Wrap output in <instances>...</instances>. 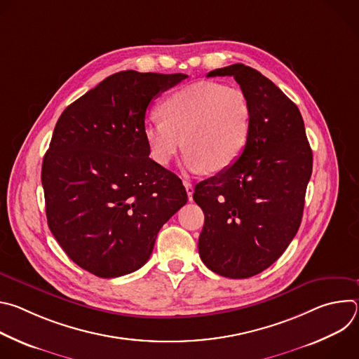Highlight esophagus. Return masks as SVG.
Listing matches in <instances>:
<instances>
[{"instance_id":"esophagus-1","label":"esophagus","mask_w":359,"mask_h":359,"mask_svg":"<svg viewBox=\"0 0 359 359\" xmlns=\"http://www.w3.org/2000/svg\"><path fill=\"white\" fill-rule=\"evenodd\" d=\"M183 184H184V187H186V193H187L189 200H191V198H193V191H194L193 184H191L190 182H183Z\"/></svg>"}]
</instances>
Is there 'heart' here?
I'll return each mask as SVG.
<instances>
[{
	"mask_svg": "<svg viewBox=\"0 0 359 359\" xmlns=\"http://www.w3.org/2000/svg\"><path fill=\"white\" fill-rule=\"evenodd\" d=\"M159 116L143 126L153 161L166 166L183 146V163L190 172L208 169L217 173L243 155L252 108L243 89L198 81L168 95L159 105Z\"/></svg>",
	"mask_w": 359,
	"mask_h": 359,
	"instance_id": "obj_1",
	"label": "heart"
}]
</instances>
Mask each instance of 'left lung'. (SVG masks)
Masks as SVG:
<instances>
[{"mask_svg": "<svg viewBox=\"0 0 359 359\" xmlns=\"http://www.w3.org/2000/svg\"><path fill=\"white\" fill-rule=\"evenodd\" d=\"M208 76H234L252 121L240 159L194 187L204 213L198 254L219 276L248 278L277 262L297 234L313 150L297 105L259 71L234 64Z\"/></svg>", "mask_w": 359, "mask_h": 359, "instance_id": "1", "label": "left lung"}]
</instances>
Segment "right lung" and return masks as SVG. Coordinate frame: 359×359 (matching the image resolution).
Here are the masks:
<instances>
[{
	"label": "right lung",
	"mask_w": 359,
	"mask_h": 359,
	"mask_svg": "<svg viewBox=\"0 0 359 359\" xmlns=\"http://www.w3.org/2000/svg\"><path fill=\"white\" fill-rule=\"evenodd\" d=\"M186 78L114 74L57 122L41 172L48 226L68 257L96 277L140 269L187 201L182 180L149 158L143 137L150 102Z\"/></svg>",
	"instance_id": "1"
}]
</instances>
